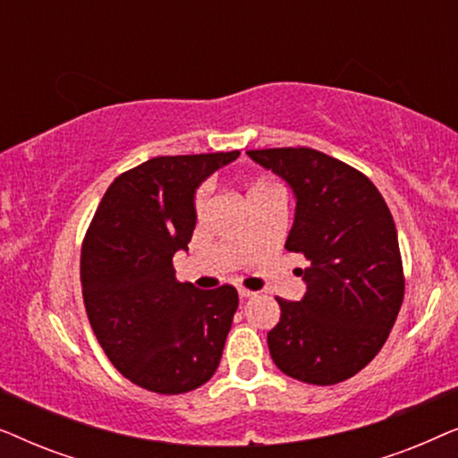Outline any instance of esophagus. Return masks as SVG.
<instances>
[{
	"instance_id": "34e87169",
	"label": "esophagus",
	"mask_w": 458,
	"mask_h": 458,
	"mask_svg": "<svg viewBox=\"0 0 458 458\" xmlns=\"http://www.w3.org/2000/svg\"><path fill=\"white\" fill-rule=\"evenodd\" d=\"M237 293H240V298H242V300H246V298H250V296H254L256 292H252V290H248V287L240 285V287H237Z\"/></svg>"
}]
</instances>
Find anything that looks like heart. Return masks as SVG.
I'll return each instance as SVG.
<instances>
[{
	"label": "heart",
	"instance_id": "heart-1",
	"mask_svg": "<svg viewBox=\"0 0 458 458\" xmlns=\"http://www.w3.org/2000/svg\"><path fill=\"white\" fill-rule=\"evenodd\" d=\"M275 191H281V190H279L277 185L273 183L271 179L265 177V174H259V177H252V179L248 181V185H246V198H248V202H250V199L268 196V193H275ZM206 199H208V187H206V185L198 187L196 196H193V206H196L198 212L204 210Z\"/></svg>",
	"mask_w": 458,
	"mask_h": 458
}]
</instances>
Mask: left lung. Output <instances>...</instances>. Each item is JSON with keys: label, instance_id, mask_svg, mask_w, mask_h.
Returning a JSON list of instances; mask_svg holds the SVG:
<instances>
[{"label": "left lung", "instance_id": "8db88e82", "mask_svg": "<svg viewBox=\"0 0 458 458\" xmlns=\"http://www.w3.org/2000/svg\"><path fill=\"white\" fill-rule=\"evenodd\" d=\"M296 193L287 252L304 254L306 293L277 298L268 331L273 362L290 377L334 386L384 346L404 298L396 225L377 187L346 162L312 148L248 149Z\"/></svg>", "mask_w": 458, "mask_h": 458}]
</instances>
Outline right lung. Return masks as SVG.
<instances>
[{
    "mask_svg": "<svg viewBox=\"0 0 458 458\" xmlns=\"http://www.w3.org/2000/svg\"><path fill=\"white\" fill-rule=\"evenodd\" d=\"M237 156H158L118 174L85 233L81 285L93 334L112 365L149 392L196 390L221 362L237 290L181 284L173 256L191 242L196 187Z\"/></svg>",
    "mask_w": 458,
    "mask_h": 458,
    "instance_id": "1",
    "label": "right lung"
}]
</instances>
